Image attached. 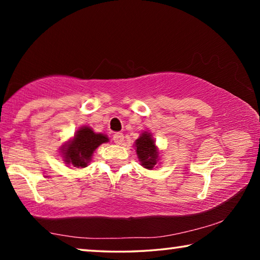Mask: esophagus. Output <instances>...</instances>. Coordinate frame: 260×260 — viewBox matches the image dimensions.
I'll use <instances>...</instances> for the list:
<instances>
[{
	"mask_svg": "<svg viewBox=\"0 0 260 260\" xmlns=\"http://www.w3.org/2000/svg\"><path fill=\"white\" fill-rule=\"evenodd\" d=\"M113 141L116 144H121L122 141H124V134L122 133H116L113 134Z\"/></svg>",
	"mask_w": 260,
	"mask_h": 260,
	"instance_id": "1",
	"label": "esophagus"
}]
</instances>
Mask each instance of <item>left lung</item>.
Instances as JSON below:
<instances>
[{"mask_svg": "<svg viewBox=\"0 0 260 260\" xmlns=\"http://www.w3.org/2000/svg\"><path fill=\"white\" fill-rule=\"evenodd\" d=\"M135 147L136 153H138L139 159L142 166L149 170L152 169L157 162L158 153L155 142L151 139V135L148 133H143L140 136V139L136 140Z\"/></svg>", "mask_w": 260, "mask_h": 260, "instance_id": "left-lung-1", "label": "left lung"}]
</instances>
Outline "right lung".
I'll list each match as a JSON object with an SVG mask.
<instances>
[{"instance_id":"1","label":"right lung","mask_w":260,"mask_h":260,"mask_svg":"<svg viewBox=\"0 0 260 260\" xmlns=\"http://www.w3.org/2000/svg\"><path fill=\"white\" fill-rule=\"evenodd\" d=\"M108 141L105 135L94 133L89 127H81L63 150L65 161L76 167H86L95 149Z\"/></svg>"}]
</instances>
